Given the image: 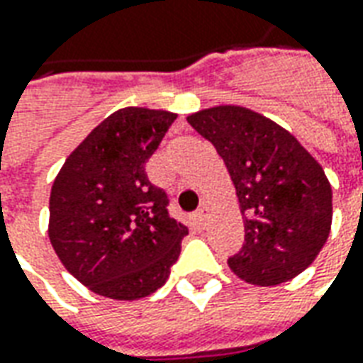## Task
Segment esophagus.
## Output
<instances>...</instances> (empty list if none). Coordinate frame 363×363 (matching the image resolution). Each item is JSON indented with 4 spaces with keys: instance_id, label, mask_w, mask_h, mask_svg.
<instances>
[{
    "instance_id": "34e87169",
    "label": "esophagus",
    "mask_w": 363,
    "mask_h": 363,
    "mask_svg": "<svg viewBox=\"0 0 363 363\" xmlns=\"http://www.w3.org/2000/svg\"><path fill=\"white\" fill-rule=\"evenodd\" d=\"M206 212H208L206 206L199 208V210L194 212V220H196V224H199V225L206 224Z\"/></svg>"
}]
</instances>
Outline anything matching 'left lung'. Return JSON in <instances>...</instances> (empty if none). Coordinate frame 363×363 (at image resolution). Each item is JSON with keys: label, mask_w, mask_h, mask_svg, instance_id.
Wrapping results in <instances>:
<instances>
[{"label": "left lung", "mask_w": 363, "mask_h": 363, "mask_svg": "<svg viewBox=\"0 0 363 363\" xmlns=\"http://www.w3.org/2000/svg\"><path fill=\"white\" fill-rule=\"evenodd\" d=\"M216 147L232 177L245 242L230 269L271 287L296 277L328 240L332 189L323 167L287 129L242 106H216L186 118Z\"/></svg>", "instance_id": "1"}]
</instances>
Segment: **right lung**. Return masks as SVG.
Returning <instances> with one entry per match:
<instances>
[{"label":"right lung","instance_id":"add662e5","mask_svg":"<svg viewBox=\"0 0 363 363\" xmlns=\"http://www.w3.org/2000/svg\"><path fill=\"white\" fill-rule=\"evenodd\" d=\"M177 120L149 108L113 111L58 171L49 238L58 259L96 295L135 301L155 293L179 259L189 228L169 216L145 163Z\"/></svg>","mask_w":363,"mask_h":363}]
</instances>
